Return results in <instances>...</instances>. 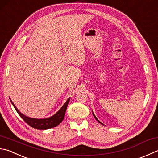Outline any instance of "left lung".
Here are the masks:
<instances>
[{"mask_svg": "<svg viewBox=\"0 0 158 158\" xmlns=\"http://www.w3.org/2000/svg\"><path fill=\"white\" fill-rule=\"evenodd\" d=\"M93 115H94V117L95 118V119H96V120H97L98 122H99V123H100V122L99 120H98V119H97V118L96 117V115H94V113H93ZM101 124H102V123H101Z\"/></svg>", "mask_w": 158, "mask_h": 158, "instance_id": "left-lung-1", "label": "left lung"}]
</instances>
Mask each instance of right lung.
Masks as SVG:
<instances>
[{
    "label": "right lung",
    "instance_id": "add662e5",
    "mask_svg": "<svg viewBox=\"0 0 158 158\" xmlns=\"http://www.w3.org/2000/svg\"><path fill=\"white\" fill-rule=\"evenodd\" d=\"M69 100L70 98H68L67 102L64 104V105L61 107L60 109L59 110L56 114L45 119H35L27 117V116L21 114V113L18 110L16 106L14 105L12 101L11 100V102L18 114H19V115L23 118V120L25 121L27 124H28L29 126L34 128V129L44 130L55 127L62 123V121L63 120V119L64 118L65 112H66L68 103H69Z\"/></svg>",
    "mask_w": 158,
    "mask_h": 158
}]
</instances>
